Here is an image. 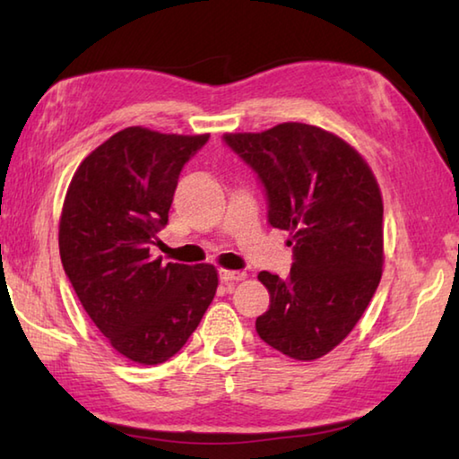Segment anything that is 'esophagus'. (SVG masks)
Masks as SVG:
<instances>
[{
	"mask_svg": "<svg viewBox=\"0 0 459 459\" xmlns=\"http://www.w3.org/2000/svg\"><path fill=\"white\" fill-rule=\"evenodd\" d=\"M245 277H247L245 271H229V269L219 271V279L222 283H235V281H240V279H245Z\"/></svg>",
	"mask_w": 459,
	"mask_h": 459,
	"instance_id": "esophagus-1",
	"label": "esophagus"
}]
</instances>
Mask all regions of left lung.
<instances>
[{
    "mask_svg": "<svg viewBox=\"0 0 459 459\" xmlns=\"http://www.w3.org/2000/svg\"><path fill=\"white\" fill-rule=\"evenodd\" d=\"M222 142L257 174L271 227L291 232L290 273H259L269 309L255 328L290 359H320L352 332L383 275L375 176L346 142L306 123L227 134Z\"/></svg>",
    "mask_w": 459,
    "mask_h": 459,
    "instance_id": "obj_1",
    "label": "left lung"
}]
</instances>
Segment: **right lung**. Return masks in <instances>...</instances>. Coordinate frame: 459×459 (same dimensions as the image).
<instances>
[{"label":"right lung","mask_w":459,"mask_h":459,"mask_svg":"<svg viewBox=\"0 0 459 459\" xmlns=\"http://www.w3.org/2000/svg\"><path fill=\"white\" fill-rule=\"evenodd\" d=\"M127 127L82 160L60 216V259L84 312L126 359L160 364L180 351L219 285L212 265L161 263L178 178L208 142Z\"/></svg>","instance_id":"right-lung-1"}]
</instances>
